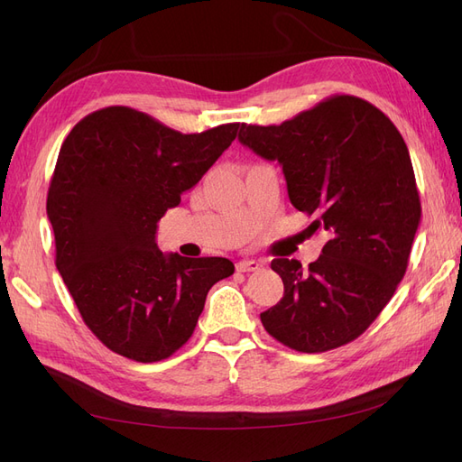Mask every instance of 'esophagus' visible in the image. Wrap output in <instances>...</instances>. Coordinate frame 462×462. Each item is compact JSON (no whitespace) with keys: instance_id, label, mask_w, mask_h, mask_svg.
Wrapping results in <instances>:
<instances>
[{"instance_id":"obj_1","label":"esophagus","mask_w":462,"mask_h":462,"mask_svg":"<svg viewBox=\"0 0 462 462\" xmlns=\"http://www.w3.org/2000/svg\"><path fill=\"white\" fill-rule=\"evenodd\" d=\"M262 268H263V265L260 262H256V260H241L239 263H236V272H243V273H246V272H260Z\"/></svg>"}]
</instances>
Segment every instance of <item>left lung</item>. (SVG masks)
Masks as SVG:
<instances>
[{
	"label": "left lung",
	"mask_w": 462,
	"mask_h": 462,
	"mask_svg": "<svg viewBox=\"0 0 462 462\" xmlns=\"http://www.w3.org/2000/svg\"><path fill=\"white\" fill-rule=\"evenodd\" d=\"M239 141L283 165L289 199L328 243L316 262L275 258L283 299L260 314L273 339L299 353L355 341L404 277L420 223L411 153L383 111L335 94L282 125H241Z\"/></svg>",
	"instance_id": "left-lung-1"
}]
</instances>
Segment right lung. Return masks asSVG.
<instances>
[{
	"instance_id": "right-lung-1",
	"label": "right lung",
	"mask_w": 462,
	"mask_h": 462,
	"mask_svg": "<svg viewBox=\"0 0 462 462\" xmlns=\"http://www.w3.org/2000/svg\"><path fill=\"white\" fill-rule=\"evenodd\" d=\"M241 123L183 134L127 106L80 119L48 190L55 265L88 329L136 362L170 358L197 328L227 258L163 254L158 221L235 141Z\"/></svg>"
}]
</instances>
